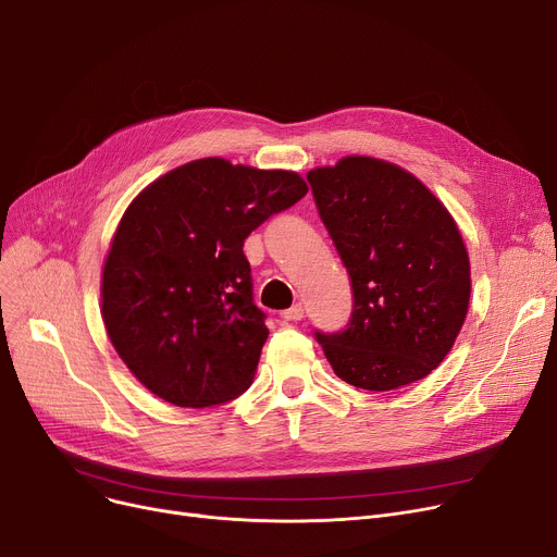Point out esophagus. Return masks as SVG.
<instances>
[{
  "mask_svg": "<svg viewBox=\"0 0 557 557\" xmlns=\"http://www.w3.org/2000/svg\"><path fill=\"white\" fill-rule=\"evenodd\" d=\"M282 318L288 320V323H298V320L305 318V309H302V305H294L290 309L282 311Z\"/></svg>",
  "mask_w": 557,
  "mask_h": 557,
  "instance_id": "esophagus-1",
  "label": "esophagus"
}]
</instances>
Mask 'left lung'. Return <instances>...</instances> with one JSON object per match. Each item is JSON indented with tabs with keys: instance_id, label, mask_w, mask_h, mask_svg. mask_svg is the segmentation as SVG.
I'll list each match as a JSON object with an SVG mask.
<instances>
[{
	"instance_id": "obj_1",
	"label": "left lung",
	"mask_w": 557,
	"mask_h": 557,
	"mask_svg": "<svg viewBox=\"0 0 557 557\" xmlns=\"http://www.w3.org/2000/svg\"><path fill=\"white\" fill-rule=\"evenodd\" d=\"M307 178L355 290L347 330L315 334L330 366L374 393L424 379L451 352L470 309V255L454 216L388 160L345 156Z\"/></svg>"
}]
</instances>
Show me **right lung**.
Instances as JSON below:
<instances>
[{
	"instance_id": "right-lung-1",
	"label": "right lung",
	"mask_w": 557,
	"mask_h": 557,
	"mask_svg": "<svg viewBox=\"0 0 557 557\" xmlns=\"http://www.w3.org/2000/svg\"><path fill=\"white\" fill-rule=\"evenodd\" d=\"M307 189L296 171L200 158L131 200L103 261L101 318L144 388L205 408L252 384L269 327L244 242Z\"/></svg>"
}]
</instances>
